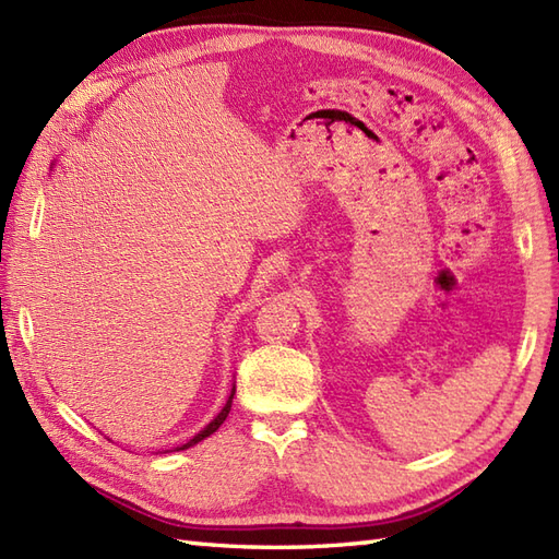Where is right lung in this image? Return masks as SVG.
Listing matches in <instances>:
<instances>
[{"label": "right lung", "mask_w": 559, "mask_h": 559, "mask_svg": "<svg viewBox=\"0 0 559 559\" xmlns=\"http://www.w3.org/2000/svg\"><path fill=\"white\" fill-rule=\"evenodd\" d=\"M234 394H236V384L231 388V394H228V399H226V404H224V408L217 413V416H214V420H210L203 429H200V432L193 437V439H189L186 443H181V447H177V451H183V449H191L193 443H198V441H203L205 437H210L212 432H217V429L222 427V423L226 420V416H228V411H231V404H234Z\"/></svg>", "instance_id": "add662e5"}]
</instances>
